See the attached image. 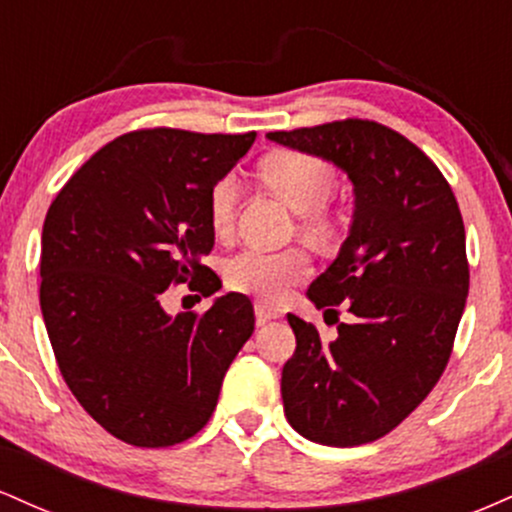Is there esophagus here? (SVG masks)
<instances>
[{"label":"esophagus","instance_id":"esophagus-1","mask_svg":"<svg viewBox=\"0 0 512 512\" xmlns=\"http://www.w3.org/2000/svg\"><path fill=\"white\" fill-rule=\"evenodd\" d=\"M255 317H257V322H260V325H267V322H272V320H276V317H281V310L274 308V305L264 303V301H257L255 303Z\"/></svg>","mask_w":512,"mask_h":512}]
</instances>
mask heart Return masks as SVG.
Returning <instances> with one entry per match:
<instances>
[{"label":"heart","instance_id":"obj_1","mask_svg":"<svg viewBox=\"0 0 512 512\" xmlns=\"http://www.w3.org/2000/svg\"><path fill=\"white\" fill-rule=\"evenodd\" d=\"M257 175L276 197L301 214V231L313 240H327L337 228L330 207L334 192V170L320 156L298 149H276L257 163ZM238 182L223 175L211 185L207 211L211 231L228 236L238 214ZM313 274V260L303 248L260 250L245 248L226 262V281L233 291L248 293L264 303H279L293 286Z\"/></svg>","mask_w":512,"mask_h":512}]
</instances>
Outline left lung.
I'll list each match as a JSON object with an SVG mask.
<instances>
[{
	"instance_id": "left-lung-1",
	"label": "left lung",
	"mask_w": 512,
	"mask_h": 512,
	"mask_svg": "<svg viewBox=\"0 0 512 512\" xmlns=\"http://www.w3.org/2000/svg\"><path fill=\"white\" fill-rule=\"evenodd\" d=\"M267 137L332 161L356 195L349 238L308 289L325 317L339 322L342 303L351 322L325 342L289 315L286 419L313 443H373L424 402L450 361L469 293L460 207L436 163L380 122L346 117Z\"/></svg>"
}]
</instances>
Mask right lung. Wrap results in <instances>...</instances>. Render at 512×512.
<instances>
[{
  "label": "right lung",
  "mask_w": 512,
  "mask_h": 512,
  "mask_svg": "<svg viewBox=\"0 0 512 512\" xmlns=\"http://www.w3.org/2000/svg\"><path fill=\"white\" fill-rule=\"evenodd\" d=\"M255 132L134 129L57 192L43 226L40 310L72 395L110 436L168 448L207 426L223 375L255 330L243 293L168 315L166 289L211 296L207 199Z\"/></svg>",
  "instance_id": "right-lung-1"
}]
</instances>
